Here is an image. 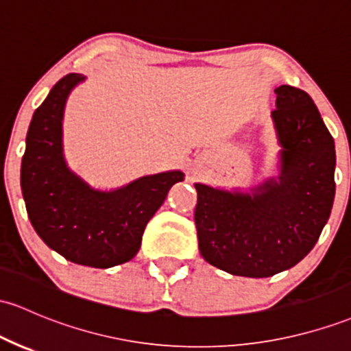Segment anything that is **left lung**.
<instances>
[{
    "label": "left lung",
    "instance_id": "8db88e82",
    "mask_svg": "<svg viewBox=\"0 0 351 351\" xmlns=\"http://www.w3.org/2000/svg\"><path fill=\"white\" fill-rule=\"evenodd\" d=\"M271 111L278 176L250 190L195 183L199 253L226 273L267 278L295 267L311 252L332 213L333 138L310 95L282 84Z\"/></svg>",
    "mask_w": 351,
    "mask_h": 351
}]
</instances>
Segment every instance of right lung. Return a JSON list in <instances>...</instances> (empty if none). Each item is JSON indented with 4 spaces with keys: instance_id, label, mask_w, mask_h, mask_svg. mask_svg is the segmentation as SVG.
Here are the masks:
<instances>
[{
    "instance_id": "right-lung-1",
    "label": "right lung",
    "mask_w": 351,
    "mask_h": 351,
    "mask_svg": "<svg viewBox=\"0 0 351 351\" xmlns=\"http://www.w3.org/2000/svg\"><path fill=\"white\" fill-rule=\"evenodd\" d=\"M84 80L69 73L34 111L21 161V191L34 232L49 248L73 263L111 268L136 255L146 223L184 173L141 176L105 191L69 169L63 153L64 106Z\"/></svg>"
}]
</instances>
